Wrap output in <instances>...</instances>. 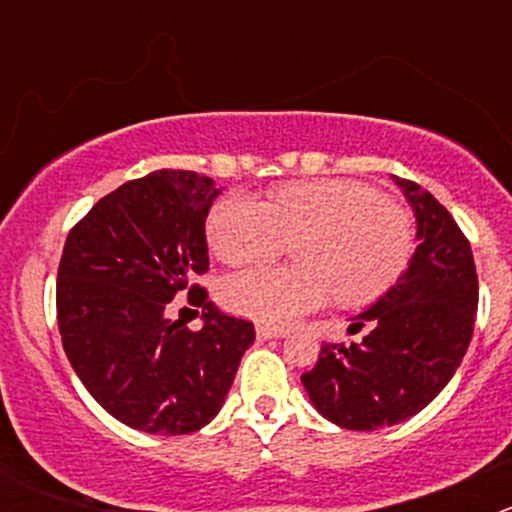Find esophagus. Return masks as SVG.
<instances>
[{"label": "esophagus", "mask_w": 512, "mask_h": 512, "mask_svg": "<svg viewBox=\"0 0 512 512\" xmlns=\"http://www.w3.org/2000/svg\"><path fill=\"white\" fill-rule=\"evenodd\" d=\"M284 330L269 328V325H256V338L259 341H269V338H282Z\"/></svg>", "instance_id": "obj_1"}]
</instances>
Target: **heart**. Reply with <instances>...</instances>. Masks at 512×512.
Here are the masks:
<instances>
[{
	"label": "heart",
	"mask_w": 512,
	"mask_h": 512,
	"mask_svg": "<svg viewBox=\"0 0 512 512\" xmlns=\"http://www.w3.org/2000/svg\"><path fill=\"white\" fill-rule=\"evenodd\" d=\"M207 241L230 266L269 261L297 241V266H253L220 284L230 312L287 328L333 295L343 305L382 297L413 259L415 228L405 207L369 184L318 179L284 184L269 205L230 194L212 207Z\"/></svg>",
	"instance_id": "obj_1"
}]
</instances>
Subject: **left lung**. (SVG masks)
Returning a JSON list of instances; mask_svg holds the SVG:
<instances>
[{"label": "left lung", "instance_id": "obj_1", "mask_svg": "<svg viewBox=\"0 0 512 512\" xmlns=\"http://www.w3.org/2000/svg\"><path fill=\"white\" fill-rule=\"evenodd\" d=\"M418 217L408 271L351 333L359 343H325L302 374L312 405L348 431H377L408 420L438 395L467 354L477 315L472 246L451 212L420 184L395 176Z\"/></svg>", "mask_w": 512, "mask_h": 512}]
</instances>
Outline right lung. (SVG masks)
Segmentation results:
<instances>
[{"instance_id":"1","label":"right lung","mask_w":512,"mask_h":512,"mask_svg":"<svg viewBox=\"0 0 512 512\" xmlns=\"http://www.w3.org/2000/svg\"><path fill=\"white\" fill-rule=\"evenodd\" d=\"M217 194L197 171H153L102 197L63 246V351L89 395L135 431H200L256 338L253 323L220 312L194 284L210 269L205 220ZM179 291L203 307L200 331L163 315Z\"/></svg>"}]
</instances>
